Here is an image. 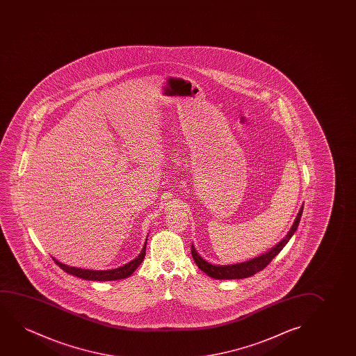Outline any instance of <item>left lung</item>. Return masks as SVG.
Returning <instances> with one entry per match:
<instances>
[{
  "label": "left lung",
  "mask_w": 356,
  "mask_h": 356,
  "mask_svg": "<svg viewBox=\"0 0 356 356\" xmlns=\"http://www.w3.org/2000/svg\"><path fill=\"white\" fill-rule=\"evenodd\" d=\"M302 208H304V207L300 208V211L298 213L297 219L294 221L292 229H289V232H288L287 236L284 237V239L281 241L276 247H273L270 252L260 255L258 258L252 259V260L244 261V263L220 266V265H213V264L205 261L204 259L200 257V254L195 252L193 245L191 247L192 257L195 259L197 266H198L203 273L210 276V277L218 278V280H238V278H247L249 277V276H253L254 273H259V271H261L263 268H266L268 264L273 261V259L282 250L283 247L288 243V241L291 239L293 234L297 231L298 225H299V221H300V218H302Z\"/></svg>",
  "instance_id": "left-lung-1"
}]
</instances>
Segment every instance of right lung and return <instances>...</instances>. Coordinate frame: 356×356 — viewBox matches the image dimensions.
<instances>
[{"instance_id": "1", "label": "right lung", "mask_w": 356, "mask_h": 356, "mask_svg": "<svg viewBox=\"0 0 356 356\" xmlns=\"http://www.w3.org/2000/svg\"><path fill=\"white\" fill-rule=\"evenodd\" d=\"M146 243L143 245L141 253L134 259L132 261L124 265L122 268H114V270H104V271H98V270H85V268H73L68 266L64 264L59 263L58 260L54 258V263L58 265L59 268L64 270L65 273H70L76 277L83 278V280H88V281H115V280H122L131 276L132 273L136 270L140 264L143 261V258L146 255Z\"/></svg>"}]
</instances>
